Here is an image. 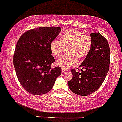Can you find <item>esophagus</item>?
<instances>
[{"mask_svg": "<svg viewBox=\"0 0 122 122\" xmlns=\"http://www.w3.org/2000/svg\"><path fill=\"white\" fill-rule=\"evenodd\" d=\"M62 73H65V72L67 71V70H65V69H63V68H62Z\"/></svg>", "mask_w": 122, "mask_h": 122, "instance_id": "obj_1", "label": "esophagus"}]
</instances>
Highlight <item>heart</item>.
<instances>
[{"instance_id":"obj_1","label":"heart","mask_w":122,"mask_h":122,"mask_svg":"<svg viewBox=\"0 0 122 122\" xmlns=\"http://www.w3.org/2000/svg\"><path fill=\"white\" fill-rule=\"evenodd\" d=\"M92 41L89 35L73 29H68L62 33L60 41L53 40L51 43L50 49L56 58L62 56L65 49L68 55L56 62L57 65L63 69L76 66L77 59H83L89 54L92 48Z\"/></svg>"}]
</instances>
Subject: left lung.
<instances>
[{
    "instance_id": "1",
    "label": "left lung",
    "mask_w": 122,
    "mask_h": 122,
    "mask_svg": "<svg viewBox=\"0 0 122 122\" xmlns=\"http://www.w3.org/2000/svg\"><path fill=\"white\" fill-rule=\"evenodd\" d=\"M92 45L90 52L76 71L71 70L73 77L68 85L73 93L87 96L98 90L104 82L109 68L110 49L107 40L98 33L90 34Z\"/></svg>"
}]
</instances>
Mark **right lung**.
Returning <instances> with one entry per match:
<instances>
[{
	"label": "right lung",
	"mask_w": 122,
	"mask_h": 122,
	"mask_svg": "<svg viewBox=\"0 0 122 122\" xmlns=\"http://www.w3.org/2000/svg\"><path fill=\"white\" fill-rule=\"evenodd\" d=\"M61 31L60 27H42L25 32L17 42L13 65L24 89L35 95L50 91L62 74L59 66L51 68L55 62L50 45Z\"/></svg>",
	"instance_id": "1"
}]
</instances>
